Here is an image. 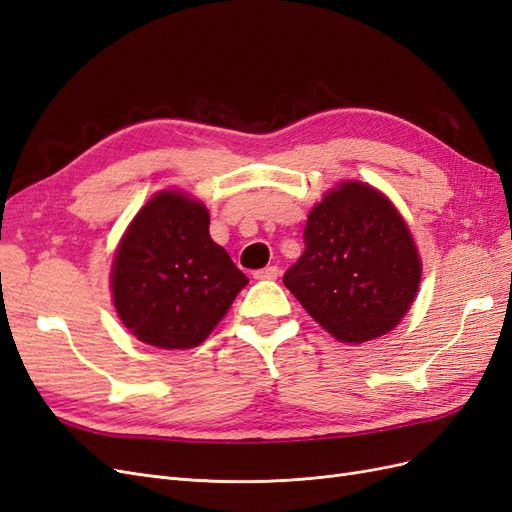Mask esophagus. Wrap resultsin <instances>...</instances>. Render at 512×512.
<instances>
[{
  "instance_id": "34e87169",
  "label": "esophagus",
  "mask_w": 512,
  "mask_h": 512,
  "mask_svg": "<svg viewBox=\"0 0 512 512\" xmlns=\"http://www.w3.org/2000/svg\"><path fill=\"white\" fill-rule=\"evenodd\" d=\"M277 275H280V269H277V267H265V269H260V271L254 273L256 280H275Z\"/></svg>"
}]
</instances>
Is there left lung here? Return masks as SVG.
<instances>
[{
	"instance_id": "left-lung-1",
	"label": "left lung",
	"mask_w": 512,
	"mask_h": 512,
	"mask_svg": "<svg viewBox=\"0 0 512 512\" xmlns=\"http://www.w3.org/2000/svg\"><path fill=\"white\" fill-rule=\"evenodd\" d=\"M303 241L284 286L339 342H369L406 316L421 284V258L382 192L339 183L309 211Z\"/></svg>"
}]
</instances>
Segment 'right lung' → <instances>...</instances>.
Instances as JSON below:
<instances>
[{"label": "right lung", "instance_id": "obj_1", "mask_svg": "<svg viewBox=\"0 0 512 512\" xmlns=\"http://www.w3.org/2000/svg\"><path fill=\"white\" fill-rule=\"evenodd\" d=\"M250 282L209 237V211L177 190L153 196L123 235L111 271L121 322L141 342L203 344Z\"/></svg>", "mask_w": 512, "mask_h": 512}]
</instances>
